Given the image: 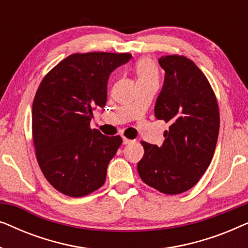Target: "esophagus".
I'll return each instance as SVG.
<instances>
[{"label": "esophagus", "mask_w": 248, "mask_h": 248, "mask_svg": "<svg viewBox=\"0 0 248 248\" xmlns=\"http://www.w3.org/2000/svg\"><path fill=\"white\" fill-rule=\"evenodd\" d=\"M131 142H133L132 140H130V139H127V138H123V144H130Z\"/></svg>", "instance_id": "esophagus-1"}]
</instances>
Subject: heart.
<instances>
[{
	"label": "heart",
	"instance_id": "heart-1",
	"mask_svg": "<svg viewBox=\"0 0 248 248\" xmlns=\"http://www.w3.org/2000/svg\"><path fill=\"white\" fill-rule=\"evenodd\" d=\"M138 82H159V69L154 60L141 59L135 64Z\"/></svg>",
	"mask_w": 248,
	"mask_h": 248
}]
</instances>
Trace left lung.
I'll use <instances>...</instances> for the list:
<instances>
[{
    "mask_svg": "<svg viewBox=\"0 0 248 248\" xmlns=\"http://www.w3.org/2000/svg\"><path fill=\"white\" fill-rule=\"evenodd\" d=\"M165 82L155 115L169 123L161 147L142 141L138 164L142 181L164 194L188 191L209 167L218 140L220 115L211 84L195 63L183 55L159 59Z\"/></svg>",
    "mask_w": 248,
    "mask_h": 248,
    "instance_id": "left-lung-1",
    "label": "left lung"
}]
</instances>
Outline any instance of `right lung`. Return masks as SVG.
Masks as SVG:
<instances>
[{"instance_id":"right-lung-1","label":"right lung","mask_w":248,"mask_h":248,"mask_svg":"<svg viewBox=\"0 0 248 248\" xmlns=\"http://www.w3.org/2000/svg\"><path fill=\"white\" fill-rule=\"evenodd\" d=\"M130 53H76L44 77L32 104V140L44 176L71 198L97 191L122 138L90 127L93 110L105 107L110 73Z\"/></svg>"}]
</instances>
